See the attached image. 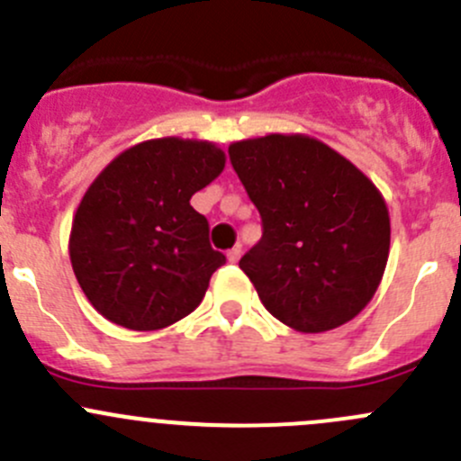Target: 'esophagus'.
Masks as SVG:
<instances>
[{
  "mask_svg": "<svg viewBox=\"0 0 461 461\" xmlns=\"http://www.w3.org/2000/svg\"><path fill=\"white\" fill-rule=\"evenodd\" d=\"M226 255H229V262H232V264L240 262V258H241V246H235V249H230Z\"/></svg>",
  "mask_w": 461,
  "mask_h": 461,
  "instance_id": "obj_1",
  "label": "esophagus"
}]
</instances>
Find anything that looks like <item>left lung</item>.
Returning <instances> with one entry per match:
<instances>
[{
    "mask_svg": "<svg viewBox=\"0 0 461 461\" xmlns=\"http://www.w3.org/2000/svg\"><path fill=\"white\" fill-rule=\"evenodd\" d=\"M229 154L262 217V240L240 268L267 312L303 334L358 316L390 255L379 188L343 154L304 134L237 140Z\"/></svg>",
    "mask_w": 461,
    "mask_h": 461,
    "instance_id": "8db88e82",
    "label": "left lung"
}]
</instances>
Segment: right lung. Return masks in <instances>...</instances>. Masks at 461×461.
Listing matches in <instances>:
<instances>
[{"label":"right lung","mask_w":461,"mask_h":461,"mask_svg":"<svg viewBox=\"0 0 461 461\" xmlns=\"http://www.w3.org/2000/svg\"><path fill=\"white\" fill-rule=\"evenodd\" d=\"M224 166L211 140L163 136L131 145L95 176L74 215L69 258L100 316L154 331L199 307L226 258L190 197Z\"/></svg>","instance_id":"add662e5"}]
</instances>
